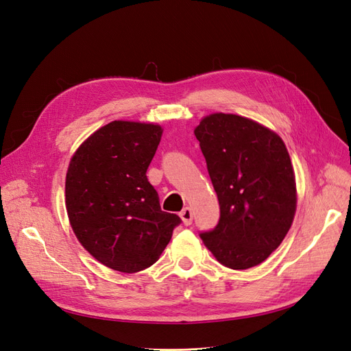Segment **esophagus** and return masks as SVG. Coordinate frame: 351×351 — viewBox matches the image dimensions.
Here are the masks:
<instances>
[{"label": "esophagus", "instance_id": "esophagus-1", "mask_svg": "<svg viewBox=\"0 0 351 351\" xmlns=\"http://www.w3.org/2000/svg\"><path fill=\"white\" fill-rule=\"evenodd\" d=\"M180 218L183 219L184 226H192V222H193V212H192V209H190L189 206H186L182 212H180Z\"/></svg>", "mask_w": 351, "mask_h": 351}]
</instances>
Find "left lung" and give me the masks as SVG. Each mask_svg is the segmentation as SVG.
Returning <instances> with one entry per match:
<instances>
[{
	"mask_svg": "<svg viewBox=\"0 0 351 351\" xmlns=\"http://www.w3.org/2000/svg\"><path fill=\"white\" fill-rule=\"evenodd\" d=\"M219 202V221L200 239L231 269L262 263L289 232L295 178L281 137L234 114H210L195 129Z\"/></svg>",
	"mask_w": 351,
	"mask_h": 351,
	"instance_id": "8db88e82",
	"label": "left lung"
}]
</instances>
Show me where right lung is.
<instances>
[{
  "label": "right lung",
  "mask_w": 351,
  "mask_h": 351,
  "mask_svg": "<svg viewBox=\"0 0 351 351\" xmlns=\"http://www.w3.org/2000/svg\"><path fill=\"white\" fill-rule=\"evenodd\" d=\"M155 124L112 121L73 155L66 208L74 234L92 256L120 272L154 265L180 226L161 210L146 171L161 141Z\"/></svg>",
  "instance_id": "right-lung-1"
}]
</instances>
